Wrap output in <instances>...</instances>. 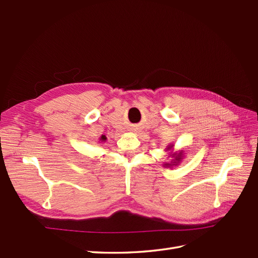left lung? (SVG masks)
<instances>
[{
    "instance_id": "left-lung-1",
    "label": "left lung",
    "mask_w": 258,
    "mask_h": 258,
    "mask_svg": "<svg viewBox=\"0 0 258 258\" xmlns=\"http://www.w3.org/2000/svg\"><path fill=\"white\" fill-rule=\"evenodd\" d=\"M166 152L168 153L167 155V159L170 161H167L163 163V167L165 168H172L173 166H178V163L182 162V159L184 158V151H176L174 152V145L173 144H169L166 147Z\"/></svg>"
}]
</instances>
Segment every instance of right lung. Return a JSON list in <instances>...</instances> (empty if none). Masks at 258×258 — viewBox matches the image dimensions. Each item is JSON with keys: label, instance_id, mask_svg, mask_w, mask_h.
I'll return each mask as SVG.
<instances>
[{"label": "right lung", "instance_id": "1", "mask_svg": "<svg viewBox=\"0 0 258 258\" xmlns=\"http://www.w3.org/2000/svg\"><path fill=\"white\" fill-rule=\"evenodd\" d=\"M106 141V137L105 136H102L100 138V141H99V143H103V142H105Z\"/></svg>", "mask_w": 258, "mask_h": 258}]
</instances>
